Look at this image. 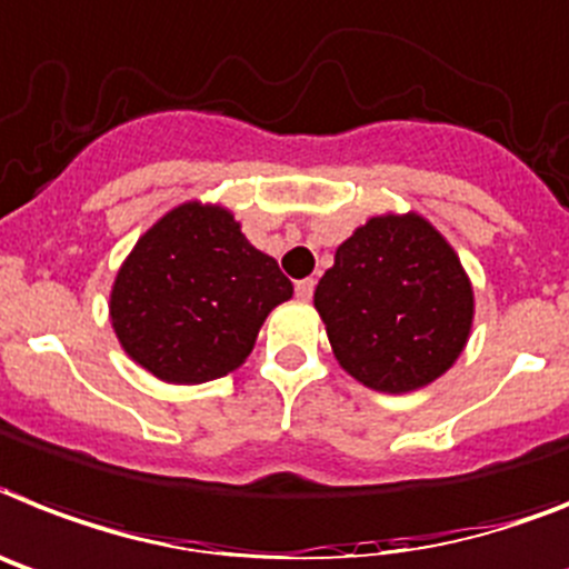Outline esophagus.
I'll list each match as a JSON object with an SVG mask.
<instances>
[{
	"mask_svg": "<svg viewBox=\"0 0 569 569\" xmlns=\"http://www.w3.org/2000/svg\"><path fill=\"white\" fill-rule=\"evenodd\" d=\"M312 292H315L312 277H307V280H298V283H295V295H298V300H312Z\"/></svg>",
	"mask_w": 569,
	"mask_h": 569,
	"instance_id": "1",
	"label": "esophagus"
}]
</instances>
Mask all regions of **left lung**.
I'll return each mask as SVG.
<instances>
[{"mask_svg": "<svg viewBox=\"0 0 569 569\" xmlns=\"http://www.w3.org/2000/svg\"><path fill=\"white\" fill-rule=\"evenodd\" d=\"M338 365L365 388L410 393L455 365L475 321L460 257L419 213L367 219L315 289Z\"/></svg>", "mask_w": 569, "mask_h": 569, "instance_id": "obj_1", "label": "left lung"}]
</instances>
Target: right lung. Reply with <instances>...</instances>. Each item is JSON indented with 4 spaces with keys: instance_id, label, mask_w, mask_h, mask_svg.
<instances>
[{
    "instance_id": "right-lung-1",
    "label": "right lung",
    "mask_w": 569,
    "mask_h": 569,
    "mask_svg": "<svg viewBox=\"0 0 569 569\" xmlns=\"http://www.w3.org/2000/svg\"><path fill=\"white\" fill-rule=\"evenodd\" d=\"M292 280L257 251L222 204L184 202L121 262L109 321L123 352L167 385L222 379L254 350Z\"/></svg>"
}]
</instances>
